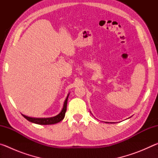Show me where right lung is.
<instances>
[{"instance_id":"obj_1","label":"right lung","mask_w":158,"mask_h":158,"mask_svg":"<svg viewBox=\"0 0 158 158\" xmlns=\"http://www.w3.org/2000/svg\"><path fill=\"white\" fill-rule=\"evenodd\" d=\"M69 95V93H68L65 100L64 101L62 110H61L60 113L56 115V116L50 118H33L27 116L23 114H22V116L24 117L26 119H27L28 121L38 125H52L57 123H59L60 121H62V120H63L64 117H65V112L67 110V103H68V99Z\"/></svg>"}]
</instances>
